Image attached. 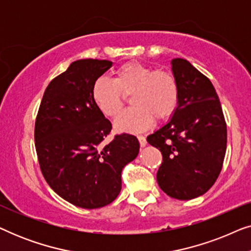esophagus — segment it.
Instances as JSON below:
<instances>
[{
	"instance_id": "1",
	"label": "esophagus",
	"mask_w": 251,
	"mask_h": 251,
	"mask_svg": "<svg viewBox=\"0 0 251 251\" xmlns=\"http://www.w3.org/2000/svg\"><path fill=\"white\" fill-rule=\"evenodd\" d=\"M137 138H138V142L140 144V146H142V147H145L146 146L147 142H146L145 137H144V136H138V137H137Z\"/></svg>"
}]
</instances>
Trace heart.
I'll return each instance as SVG.
<instances>
[{"mask_svg": "<svg viewBox=\"0 0 251 251\" xmlns=\"http://www.w3.org/2000/svg\"><path fill=\"white\" fill-rule=\"evenodd\" d=\"M131 95L132 107L115 121L119 131L138 133L150 129L154 119L167 120L176 111L179 87L170 72L154 71L139 61H128L116 68L113 80L99 77L91 88V98L102 114L115 118Z\"/></svg>", "mask_w": 251, "mask_h": 251, "instance_id": "heart-1", "label": "heart"}]
</instances>
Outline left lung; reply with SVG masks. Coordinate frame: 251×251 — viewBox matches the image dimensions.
<instances>
[{"label": "left lung", "mask_w": 251, "mask_h": 251, "mask_svg": "<svg viewBox=\"0 0 251 251\" xmlns=\"http://www.w3.org/2000/svg\"><path fill=\"white\" fill-rule=\"evenodd\" d=\"M171 71L179 87V101L170 121L147 137L160 150L162 163L157 184L178 200L204 194L221 174L227 131L214 85L190 61L171 60Z\"/></svg>", "instance_id": "left-lung-1"}]
</instances>
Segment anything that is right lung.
Returning <instances> with one entry per match:
<instances>
[{"label":"right lung","mask_w":251,"mask_h":251,"mask_svg":"<svg viewBox=\"0 0 251 251\" xmlns=\"http://www.w3.org/2000/svg\"><path fill=\"white\" fill-rule=\"evenodd\" d=\"M112 61L80 59L48 85L35 121V149L47 183L76 207L96 209L113 202L121 192V173L139 153L129 133L101 142L112 125L91 98L94 82Z\"/></svg>","instance_id":"add662e5"}]
</instances>
